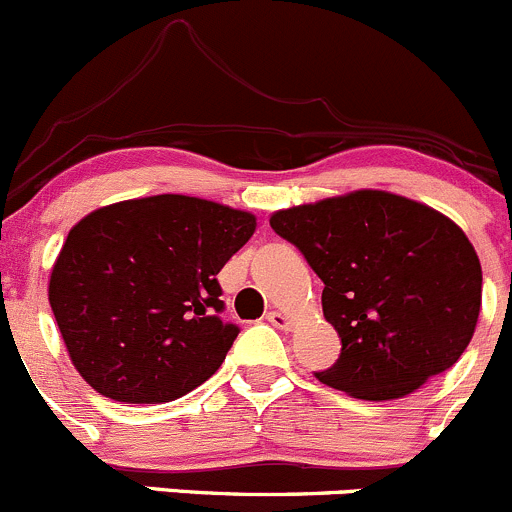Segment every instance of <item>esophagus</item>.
<instances>
[{
  "mask_svg": "<svg viewBox=\"0 0 512 512\" xmlns=\"http://www.w3.org/2000/svg\"><path fill=\"white\" fill-rule=\"evenodd\" d=\"M266 321L271 323V326H276V328H288V326H291V318H288L286 313H281V311H268L266 313Z\"/></svg>",
  "mask_w": 512,
  "mask_h": 512,
  "instance_id": "obj_1",
  "label": "esophagus"
}]
</instances>
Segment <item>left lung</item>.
<instances>
[{"label": "left lung", "instance_id": "left-lung-1", "mask_svg": "<svg viewBox=\"0 0 512 512\" xmlns=\"http://www.w3.org/2000/svg\"><path fill=\"white\" fill-rule=\"evenodd\" d=\"M323 281V316L341 356L316 378L363 401H393L448 371L475 333L478 254L426 204L353 191L271 216Z\"/></svg>", "mask_w": 512, "mask_h": 512}]
</instances>
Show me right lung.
<instances>
[{
  "instance_id": "obj_1",
  "label": "right lung",
  "mask_w": 512,
  "mask_h": 512,
  "mask_svg": "<svg viewBox=\"0 0 512 512\" xmlns=\"http://www.w3.org/2000/svg\"><path fill=\"white\" fill-rule=\"evenodd\" d=\"M256 216L196 196L119 201L64 241L49 303L79 376L121 403H169L209 381L239 336L216 273Z\"/></svg>"
}]
</instances>
